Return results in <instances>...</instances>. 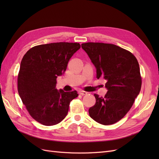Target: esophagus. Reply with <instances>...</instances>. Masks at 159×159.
<instances>
[{
  "label": "esophagus",
  "instance_id": "34e87169",
  "mask_svg": "<svg viewBox=\"0 0 159 159\" xmlns=\"http://www.w3.org/2000/svg\"><path fill=\"white\" fill-rule=\"evenodd\" d=\"M79 93H80V94L81 95H84L88 94L87 91H83V90H80V91H79Z\"/></svg>",
  "mask_w": 159,
  "mask_h": 159
}]
</instances>
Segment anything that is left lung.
Instances as JSON below:
<instances>
[{"label":"left lung","mask_w":159,"mask_h":159,"mask_svg":"<svg viewBox=\"0 0 159 159\" xmlns=\"http://www.w3.org/2000/svg\"><path fill=\"white\" fill-rule=\"evenodd\" d=\"M81 48L89 56L97 78L107 80L105 97L94 94L95 104L89 109V116L104 125L124 117L141 91L142 79L139 62L131 52L112 44L88 42Z\"/></svg>","instance_id":"left-lung-1"}]
</instances>
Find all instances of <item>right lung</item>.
I'll list each match as a JSON object with an SVG mask.
<instances>
[{"label":"right lung","instance_id":"1","mask_svg":"<svg viewBox=\"0 0 159 159\" xmlns=\"http://www.w3.org/2000/svg\"><path fill=\"white\" fill-rule=\"evenodd\" d=\"M79 43L56 42L32 47L24 56L18 75V91L30 116L46 126L60 123L68 114L76 91L57 90L56 79L80 48Z\"/></svg>","mask_w":159,"mask_h":159}]
</instances>
